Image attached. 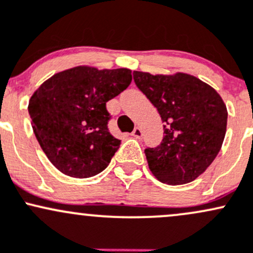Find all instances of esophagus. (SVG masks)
Here are the masks:
<instances>
[{
    "instance_id": "obj_1",
    "label": "esophagus",
    "mask_w": 253,
    "mask_h": 253,
    "mask_svg": "<svg viewBox=\"0 0 253 253\" xmlns=\"http://www.w3.org/2000/svg\"><path fill=\"white\" fill-rule=\"evenodd\" d=\"M131 135L134 136V137H136V138H141L142 135H143V132H142L141 127H135V130H134V131H132Z\"/></svg>"
}]
</instances>
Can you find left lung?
Here are the masks:
<instances>
[{
  "mask_svg": "<svg viewBox=\"0 0 253 253\" xmlns=\"http://www.w3.org/2000/svg\"><path fill=\"white\" fill-rule=\"evenodd\" d=\"M134 81L165 124L163 142L144 149L150 171L169 185L195 180L211 166L222 146L227 126L222 98L206 82L184 73L134 72Z\"/></svg>",
  "mask_w": 253,
  "mask_h": 253,
  "instance_id": "obj_1",
  "label": "left lung"
}]
</instances>
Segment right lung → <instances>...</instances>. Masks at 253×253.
Instances as JSON below:
<instances>
[{"instance_id": "add662e5", "label": "right lung", "mask_w": 253, "mask_h": 253, "mask_svg": "<svg viewBox=\"0 0 253 253\" xmlns=\"http://www.w3.org/2000/svg\"><path fill=\"white\" fill-rule=\"evenodd\" d=\"M131 70L80 67L55 74L31 96L33 132L51 164L64 174L103 172L121 144L110 134L106 103L131 82Z\"/></svg>"}]
</instances>
